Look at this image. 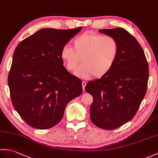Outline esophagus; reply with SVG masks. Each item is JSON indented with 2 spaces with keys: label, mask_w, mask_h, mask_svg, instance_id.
<instances>
[{
  "label": "esophagus",
  "mask_w": 158,
  "mask_h": 158,
  "mask_svg": "<svg viewBox=\"0 0 158 158\" xmlns=\"http://www.w3.org/2000/svg\"><path fill=\"white\" fill-rule=\"evenodd\" d=\"M85 85H86V82L85 81H82V87H83V89L85 90Z\"/></svg>",
  "instance_id": "1"
}]
</instances>
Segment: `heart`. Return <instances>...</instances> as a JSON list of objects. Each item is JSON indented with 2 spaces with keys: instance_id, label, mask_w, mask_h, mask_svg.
<instances>
[{
  "instance_id": "1",
  "label": "heart",
  "mask_w": 158,
  "mask_h": 158,
  "mask_svg": "<svg viewBox=\"0 0 158 158\" xmlns=\"http://www.w3.org/2000/svg\"><path fill=\"white\" fill-rule=\"evenodd\" d=\"M119 53V45L111 36L87 32L73 41V47L66 44L62 48L60 56L69 71H74L81 77L100 78L111 71Z\"/></svg>"
}]
</instances>
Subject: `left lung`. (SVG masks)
I'll return each instance as SVG.
<instances>
[{"mask_svg": "<svg viewBox=\"0 0 158 158\" xmlns=\"http://www.w3.org/2000/svg\"><path fill=\"white\" fill-rule=\"evenodd\" d=\"M116 40L119 53L107 75L88 82L85 91L93 96L90 118L95 125L112 130L129 122L144 98L149 67L141 45L123 28L100 29Z\"/></svg>", "mask_w": 158, "mask_h": 158, "instance_id": "1", "label": "left lung"}]
</instances>
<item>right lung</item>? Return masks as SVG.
Listing matches in <instances>:
<instances>
[{
  "instance_id": "1",
  "label": "right lung",
  "mask_w": 158,
  "mask_h": 158,
  "mask_svg": "<svg viewBox=\"0 0 158 158\" xmlns=\"http://www.w3.org/2000/svg\"><path fill=\"white\" fill-rule=\"evenodd\" d=\"M81 29H40L15 50L8 76L10 98L30 127L56 125L69 102L82 94L81 80L67 71L60 56L62 48Z\"/></svg>"
}]
</instances>
